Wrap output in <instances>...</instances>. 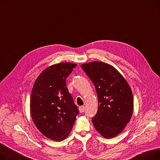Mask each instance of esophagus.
Returning a JSON list of instances; mask_svg holds the SVG:
<instances>
[{
	"mask_svg": "<svg viewBox=\"0 0 160 160\" xmlns=\"http://www.w3.org/2000/svg\"><path fill=\"white\" fill-rule=\"evenodd\" d=\"M85 110H86V108H85L84 106H80V107L79 108V111L80 112H83L85 111Z\"/></svg>",
	"mask_w": 160,
	"mask_h": 160,
	"instance_id": "1",
	"label": "esophagus"
}]
</instances>
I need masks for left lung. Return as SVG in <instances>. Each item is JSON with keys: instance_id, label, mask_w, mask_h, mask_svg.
I'll list each match as a JSON object with an SVG mask.
<instances>
[{"instance_id": "left-lung-1", "label": "left lung", "mask_w": 160, "mask_h": 160, "mask_svg": "<svg viewBox=\"0 0 160 160\" xmlns=\"http://www.w3.org/2000/svg\"><path fill=\"white\" fill-rule=\"evenodd\" d=\"M82 69L94 83L98 108L92 122L103 137L119 134L130 121L133 111V96L125 79L112 66L102 62L84 63Z\"/></svg>"}]
</instances>
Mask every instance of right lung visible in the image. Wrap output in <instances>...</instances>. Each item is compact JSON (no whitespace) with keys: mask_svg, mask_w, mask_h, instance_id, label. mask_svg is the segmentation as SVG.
I'll use <instances>...</instances> for the list:
<instances>
[{"mask_svg":"<svg viewBox=\"0 0 160 160\" xmlns=\"http://www.w3.org/2000/svg\"><path fill=\"white\" fill-rule=\"evenodd\" d=\"M77 66L60 63L44 71L31 91L30 111L38 129L52 140H63L69 134L79 113L66 87V79Z\"/></svg>","mask_w":160,"mask_h":160,"instance_id":"1","label":"right lung"}]
</instances>
